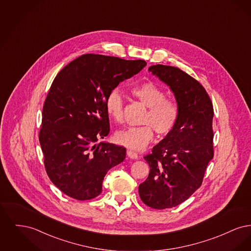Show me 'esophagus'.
<instances>
[{"label":"esophagus","mask_w":251,"mask_h":251,"mask_svg":"<svg viewBox=\"0 0 251 251\" xmlns=\"http://www.w3.org/2000/svg\"><path fill=\"white\" fill-rule=\"evenodd\" d=\"M127 155H128L129 158H131V159H137L138 158V154L136 152H134V151H127Z\"/></svg>","instance_id":"obj_1"}]
</instances>
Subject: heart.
Masks as SVG:
<instances>
[{"mask_svg":"<svg viewBox=\"0 0 251 251\" xmlns=\"http://www.w3.org/2000/svg\"><path fill=\"white\" fill-rule=\"evenodd\" d=\"M131 93L146 106L142 126L128 127L116 131L115 140L128 149L140 151L153 138V130L159 136H166L174 129L179 119V106L173 100L167 99L166 92L151 82L134 85ZM108 116L121 122L124 116V99L119 88L112 89L105 99Z\"/></svg>","mask_w":251,"mask_h":251,"instance_id":"1","label":"heart"}]
</instances>
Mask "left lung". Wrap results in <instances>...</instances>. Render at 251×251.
Wrapping results in <instances>:
<instances>
[{
    "label": "left lung",
    "mask_w": 251,
    "mask_h": 251,
    "mask_svg": "<svg viewBox=\"0 0 251 251\" xmlns=\"http://www.w3.org/2000/svg\"><path fill=\"white\" fill-rule=\"evenodd\" d=\"M149 71L169 86L179 106L174 129L144 157L150 174L138 187L147 206L163 210L183 202L201 187L214 157V108L202 85L179 68L155 65Z\"/></svg>",
    "instance_id": "obj_1"
}]
</instances>
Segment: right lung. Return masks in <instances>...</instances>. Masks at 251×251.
Returning a JSON list of instances; mask_svg holds the SVG:
<instances>
[{
  "mask_svg": "<svg viewBox=\"0 0 251 251\" xmlns=\"http://www.w3.org/2000/svg\"><path fill=\"white\" fill-rule=\"evenodd\" d=\"M146 65L89 53L54 78L43 105L39 143L49 178L67 196L77 201L98 197L108 170L124 161L125 148L97 144L110 131L105 99Z\"/></svg>",
  "mask_w": 251,
  "mask_h": 251,
  "instance_id": "1",
  "label": "right lung"
}]
</instances>
